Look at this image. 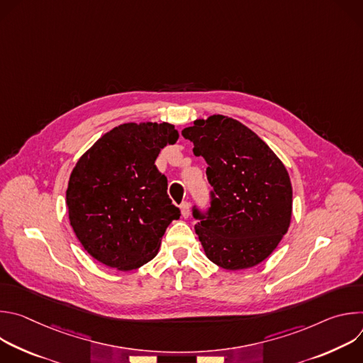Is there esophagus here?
Listing matches in <instances>:
<instances>
[{
  "label": "esophagus",
  "mask_w": 363,
  "mask_h": 363,
  "mask_svg": "<svg viewBox=\"0 0 363 363\" xmlns=\"http://www.w3.org/2000/svg\"><path fill=\"white\" fill-rule=\"evenodd\" d=\"M181 214L184 218H188L189 217V203L185 201L181 203Z\"/></svg>",
  "instance_id": "obj_1"
}]
</instances>
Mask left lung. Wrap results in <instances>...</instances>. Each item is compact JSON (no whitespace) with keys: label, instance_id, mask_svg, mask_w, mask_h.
<instances>
[{"label":"left lung","instance_id":"8db88e82","mask_svg":"<svg viewBox=\"0 0 363 363\" xmlns=\"http://www.w3.org/2000/svg\"><path fill=\"white\" fill-rule=\"evenodd\" d=\"M202 157L213 186L210 208L192 216L206 257L225 270L257 266L274 251L291 220L293 189L276 153L235 119L214 115L182 130Z\"/></svg>","mask_w":363,"mask_h":363}]
</instances>
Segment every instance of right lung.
Instances as JSON below:
<instances>
[{"mask_svg": "<svg viewBox=\"0 0 363 363\" xmlns=\"http://www.w3.org/2000/svg\"><path fill=\"white\" fill-rule=\"evenodd\" d=\"M178 132L171 123H123L103 135L77 161L66 191L69 220L84 250L118 270L157 255L167 227L181 211L155 165Z\"/></svg>", "mask_w": 363, "mask_h": 363, "instance_id": "add662e5", "label": "right lung"}]
</instances>
